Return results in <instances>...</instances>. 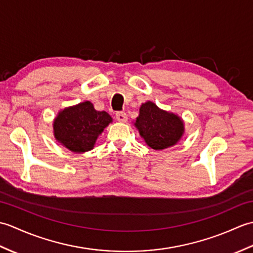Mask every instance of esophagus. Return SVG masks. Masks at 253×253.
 Instances as JSON below:
<instances>
[{"instance_id":"obj_1","label":"esophagus","mask_w":253,"mask_h":253,"mask_svg":"<svg viewBox=\"0 0 253 253\" xmlns=\"http://www.w3.org/2000/svg\"><path fill=\"white\" fill-rule=\"evenodd\" d=\"M116 120L121 123L127 122V114L125 112H118L116 113Z\"/></svg>"}]
</instances>
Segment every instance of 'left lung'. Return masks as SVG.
Wrapping results in <instances>:
<instances>
[{"instance_id":"1","label":"left lung","mask_w":253,"mask_h":253,"mask_svg":"<svg viewBox=\"0 0 253 253\" xmlns=\"http://www.w3.org/2000/svg\"><path fill=\"white\" fill-rule=\"evenodd\" d=\"M133 125L144 142L157 151L174 147L185 133L184 120L173 112L160 109L152 101L141 104Z\"/></svg>"}]
</instances>
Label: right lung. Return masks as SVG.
Here are the masks:
<instances>
[{"mask_svg": "<svg viewBox=\"0 0 253 253\" xmlns=\"http://www.w3.org/2000/svg\"><path fill=\"white\" fill-rule=\"evenodd\" d=\"M113 122L105 111H96L90 101L68 106L57 113L53 121L55 140L75 153L92 150L104 128Z\"/></svg>", "mask_w": 253, "mask_h": 253, "instance_id": "obj_1", "label": "right lung"}]
</instances>
